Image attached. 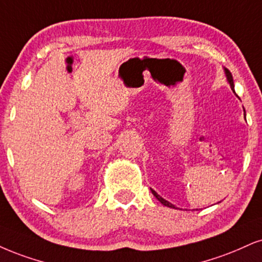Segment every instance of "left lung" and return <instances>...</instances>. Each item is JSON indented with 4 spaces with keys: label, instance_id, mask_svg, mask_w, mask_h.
<instances>
[{
    "label": "left lung",
    "instance_id": "left-lung-1",
    "mask_svg": "<svg viewBox=\"0 0 262 262\" xmlns=\"http://www.w3.org/2000/svg\"><path fill=\"white\" fill-rule=\"evenodd\" d=\"M224 70H225V75H226V79H227V82L230 83V86H231V89H232V91L234 92V82H233V77H232V74H231V72L230 70L227 69V68H224ZM235 93V92H234ZM245 115V114H244ZM150 190H151V193H153V195L156 196V198L159 200V202L161 203V204L163 205H165V206H167V208H172V209H177L175 205L173 204H171L170 202H167V200H165L163 198V196H160L159 194H158V193L156 192V190L154 189H151L150 188Z\"/></svg>",
    "mask_w": 262,
    "mask_h": 262
}]
</instances>
